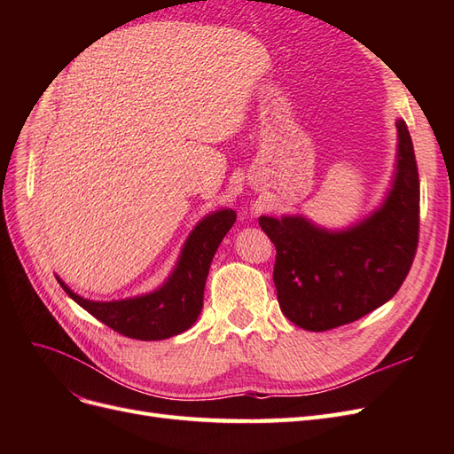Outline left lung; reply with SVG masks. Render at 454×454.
<instances>
[{
	"instance_id": "left-lung-1",
	"label": "left lung",
	"mask_w": 454,
	"mask_h": 454,
	"mask_svg": "<svg viewBox=\"0 0 454 454\" xmlns=\"http://www.w3.org/2000/svg\"><path fill=\"white\" fill-rule=\"evenodd\" d=\"M392 185L377 210L332 231L309 217L261 215L277 246L272 280L284 316L307 332L356 322L390 301L413 265L419 244V170L403 119H397Z\"/></svg>"
}]
</instances>
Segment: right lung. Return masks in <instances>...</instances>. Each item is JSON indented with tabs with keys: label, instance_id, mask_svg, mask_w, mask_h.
<instances>
[{
	"label": "right lung",
	"instance_id": "add662e5",
	"mask_svg": "<svg viewBox=\"0 0 454 454\" xmlns=\"http://www.w3.org/2000/svg\"><path fill=\"white\" fill-rule=\"evenodd\" d=\"M235 222L237 214L231 208L200 219L187 237L170 277L149 294L117 301H92L72 292L60 277L57 280L79 307L121 335L140 340L180 335L199 318L214 254Z\"/></svg>",
	"mask_w": 454,
	"mask_h": 454
}]
</instances>
